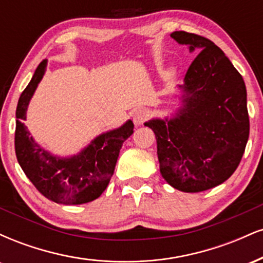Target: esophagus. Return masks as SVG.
I'll use <instances>...</instances> for the list:
<instances>
[{"label": "esophagus", "instance_id": "34e87169", "mask_svg": "<svg viewBox=\"0 0 263 263\" xmlns=\"http://www.w3.org/2000/svg\"><path fill=\"white\" fill-rule=\"evenodd\" d=\"M149 116H151V112L147 110V108H140V110L136 111L134 115V121L136 125H142V123L149 119Z\"/></svg>", "mask_w": 263, "mask_h": 263}]
</instances>
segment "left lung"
Listing matches in <instances>:
<instances>
[{
    "label": "left lung",
    "instance_id": "left-lung-1",
    "mask_svg": "<svg viewBox=\"0 0 263 263\" xmlns=\"http://www.w3.org/2000/svg\"><path fill=\"white\" fill-rule=\"evenodd\" d=\"M190 50L201 49L190 64L183 107L174 119L152 120L163 178L173 188L199 193L224 183L240 164L250 120L242 77L224 52L201 35L171 34Z\"/></svg>",
    "mask_w": 263,
    "mask_h": 263
}]
</instances>
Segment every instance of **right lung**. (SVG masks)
Here are the masks:
<instances>
[{"mask_svg":"<svg viewBox=\"0 0 263 263\" xmlns=\"http://www.w3.org/2000/svg\"><path fill=\"white\" fill-rule=\"evenodd\" d=\"M47 59L42 60L32 80L21 93L16 110L14 149L17 161L39 193L55 203L78 205L95 200L112 177L123 142L134 134V123L99 136L89 147L71 158H57L29 137L22 121L28 102L43 78Z\"/></svg>","mask_w":263,"mask_h":263,"instance_id":"add662e5","label":"right lung"}]
</instances>
